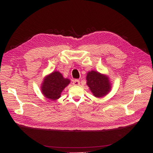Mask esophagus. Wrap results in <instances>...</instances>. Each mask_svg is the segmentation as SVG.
Returning <instances> with one entry per match:
<instances>
[{
	"mask_svg": "<svg viewBox=\"0 0 153 153\" xmlns=\"http://www.w3.org/2000/svg\"><path fill=\"white\" fill-rule=\"evenodd\" d=\"M73 84L74 85H80V81L78 80H74L73 82Z\"/></svg>",
	"mask_w": 153,
	"mask_h": 153,
	"instance_id": "1",
	"label": "esophagus"
}]
</instances>
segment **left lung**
<instances>
[{
  "instance_id": "1",
  "label": "left lung",
  "mask_w": 153,
  "mask_h": 153,
  "mask_svg": "<svg viewBox=\"0 0 153 153\" xmlns=\"http://www.w3.org/2000/svg\"><path fill=\"white\" fill-rule=\"evenodd\" d=\"M87 84L96 97L101 98L105 96L110 90V84L108 78L94 71L88 72Z\"/></svg>"
}]
</instances>
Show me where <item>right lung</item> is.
Instances as JSON below:
<instances>
[{"label": "right lung", "mask_w": 153, "mask_h": 153, "mask_svg": "<svg viewBox=\"0 0 153 153\" xmlns=\"http://www.w3.org/2000/svg\"><path fill=\"white\" fill-rule=\"evenodd\" d=\"M70 82L64 78L59 71L53 72L45 78L41 86V91L46 98L51 100H56L61 96V92Z\"/></svg>", "instance_id": "add662e5"}]
</instances>
